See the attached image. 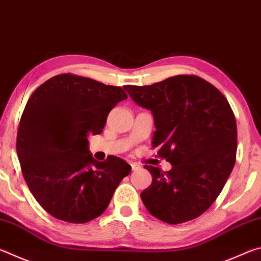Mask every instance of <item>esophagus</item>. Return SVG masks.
Returning <instances> with one entry per match:
<instances>
[{"instance_id": "esophagus-1", "label": "esophagus", "mask_w": 261, "mask_h": 261, "mask_svg": "<svg viewBox=\"0 0 261 261\" xmlns=\"http://www.w3.org/2000/svg\"><path fill=\"white\" fill-rule=\"evenodd\" d=\"M131 168H132V170H134V171H137V170L140 169V165H138V163L132 162L131 163Z\"/></svg>"}]
</instances>
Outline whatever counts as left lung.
<instances>
[{
  "label": "left lung",
  "instance_id": "left-lung-1",
  "mask_svg": "<svg viewBox=\"0 0 261 261\" xmlns=\"http://www.w3.org/2000/svg\"><path fill=\"white\" fill-rule=\"evenodd\" d=\"M124 90L152 112V146L173 166L166 173L145 166L153 176L140 193L145 207L170 224L198 218L218 198L235 165L237 127L230 105L205 79L187 74Z\"/></svg>",
  "mask_w": 261,
  "mask_h": 261
}]
</instances>
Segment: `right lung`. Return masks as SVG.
Instances as JSON below:
<instances>
[{
  "instance_id": "1",
  "label": "right lung",
  "mask_w": 261,
  "mask_h": 261,
  "mask_svg": "<svg viewBox=\"0 0 261 261\" xmlns=\"http://www.w3.org/2000/svg\"><path fill=\"white\" fill-rule=\"evenodd\" d=\"M127 95L118 86L63 73L39 86L21 115L17 155L30 191L46 212L85 223L107 208L131 166L117 156L96 161L88 135H100L112 108Z\"/></svg>"
}]
</instances>
